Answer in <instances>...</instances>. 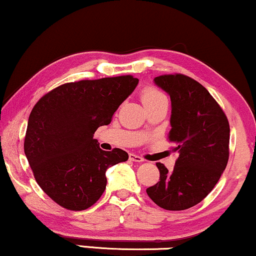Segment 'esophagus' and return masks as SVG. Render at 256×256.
Instances as JSON below:
<instances>
[{
  "label": "esophagus",
  "mask_w": 256,
  "mask_h": 256,
  "mask_svg": "<svg viewBox=\"0 0 256 256\" xmlns=\"http://www.w3.org/2000/svg\"><path fill=\"white\" fill-rule=\"evenodd\" d=\"M128 158H130V160L137 162V163H142V162H144L143 158H142L140 156H137V154H128Z\"/></svg>",
  "instance_id": "esophagus-1"
}]
</instances>
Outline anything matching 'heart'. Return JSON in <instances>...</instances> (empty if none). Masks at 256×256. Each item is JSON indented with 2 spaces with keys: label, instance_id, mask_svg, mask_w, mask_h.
I'll return each instance as SVG.
<instances>
[{
  "label": "heart",
  "instance_id": "b5f03b06",
  "mask_svg": "<svg viewBox=\"0 0 256 256\" xmlns=\"http://www.w3.org/2000/svg\"><path fill=\"white\" fill-rule=\"evenodd\" d=\"M140 96H142V102H143V104H148V102H154V100L164 98L166 96H164L160 90L154 88V87L148 86V87H145L143 90H142Z\"/></svg>",
  "mask_w": 256,
  "mask_h": 256
}]
</instances>
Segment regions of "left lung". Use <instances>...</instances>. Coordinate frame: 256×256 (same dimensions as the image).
<instances>
[{"label":"left lung","mask_w":256,"mask_h":256,"mask_svg":"<svg viewBox=\"0 0 256 256\" xmlns=\"http://www.w3.org/2000/svg\"><path fill=\"white\" fill-rule=\"evenodd\" d=\"M154 82L170 94L168 139L180 156L170 171L164 164H156L160 180L146 194L160 208L186 210L208 196L227 166L229 122L206 87L192 78L164 74L154 78Z\"/></svg>","instance_id":"1"}]
</instances>
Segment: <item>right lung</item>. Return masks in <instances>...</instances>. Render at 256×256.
Segmentation results:
<instances>
[{
    "instance_id": "right-lung-1",
    "label": "right lung",
    "mask_w": 256,
    "mask_h": 256,
    "mask_svg": "<svg viewBox=\"0 0 256 256\" xmlns=\"http://www.w3.org/2000/svg\"><path fill=\"white\" fill-rule=\"evenodd\" d=\"M138 84L120 76L67 82L35 104L24 136V154L38 186L64 209L85 210L105 192L106 170L128 154L122 148L104 151L93 139L108 125Z\"/></svg>"
}]
</instances>
